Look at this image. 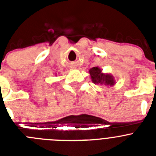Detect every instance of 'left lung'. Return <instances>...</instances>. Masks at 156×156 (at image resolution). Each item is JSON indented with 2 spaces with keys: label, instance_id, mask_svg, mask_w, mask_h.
I'll return each mask as SVG.
<instances>
[{
  "label": "left lung",
  "instance_id": "left-lung-1",
  "mask_svg": "<svg viewBox=\"0 0 156 156\" xmlns=\"http://www.w3.org/2000/svg\"><path fill=\"white\" fill-rule=\"evenodd\" d=\"M90 79L94 84L112 87L115 84V77L110 73H103L98 66L90 69Z\"/></svg>",
  "mask_w": 156,
  "mask_h": 156
}]
</instances>
